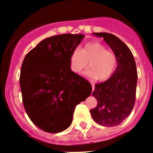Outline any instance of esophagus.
Segmentation results:
<instances>
[{"label":"esophagus","instance_id":"1","mask_svg":"<svg viewBox=\"0 0 153 153\" xmlns=\"http://www.w3.org/2000/svg\"><path fill=\"white\" fill-rule=\"evenodd\" d=\"M91 85H92V91H94V89H95V85H94V83L91 82Z\"/></svg>","mask_w":153,"mask_h":153}]
</instances>
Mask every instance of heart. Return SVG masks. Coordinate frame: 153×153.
Segmentation results:
<instances>
[{"label":"heart","mask_w":153,"mask_h":153,"mask_svg":"<svg viewBox=\"0 0 153 153\" xmlns=\"http://www.w3.org/2000/svg\"><path fill=\"white\" fill-rule=\"evenodd\" d=\"M85 74L96 80L104 81L114 73L117 65L116 54L106 50L101 43L92 41L79 50H74L70 57V66L75 73H80L88 65Z\"/></svg>","instance_id":"heart-1"}]
</instances>
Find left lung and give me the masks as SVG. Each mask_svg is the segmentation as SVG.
Wrapping results in <instances>:
<instances>
[{
    "label": "left lung",
    "mask_w": 153,
    "mask_h": 153,
    "mask_svg": "<svg viewBox=\"0 0 153 153\" xmlns=\"http://www.w3.org/2000/svg\"><path fill=\"white\" fill-rule=\"evenodd\" d=\"M102 37L117 57V68L108 79L96 84L92 96L97 106L90 110L96 124L114 127L121 124L131 113L135 102L138 74L131 51L116 36L93 33Z\"/></svg>",
    "instance_id": "1"
}]
</instances>
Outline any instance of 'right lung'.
Segmentation results:
<instances>
[{
  "instance_id": "obj_1",
  "label": "right lung",
  "mask_w": 153,
  "mask_h": 153,
  "mask_svg": "<svg viewBox=\"0 0 153 153\" xmlns=\"http://www.w3.org/2000/svg\"><path fill=\"white\" fill-rule=\"evenodd\" d=\"M83 34L46 38L24 58L20 73L22 102L34 124L49 133L69 128L75 106L92 92L86 79L73 72L70 57Z\"/></svg>"
}]
</instances>
